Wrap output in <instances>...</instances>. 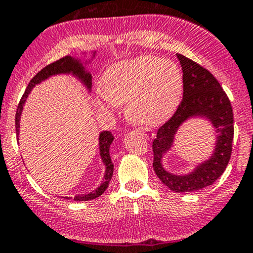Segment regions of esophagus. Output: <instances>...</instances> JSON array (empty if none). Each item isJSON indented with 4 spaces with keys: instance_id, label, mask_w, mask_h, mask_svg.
I'll list each match as a JSON object with an SVG mask.
<instances>
[{
    "instance_id": "esophagus-1",
    "label": "esophagus",
    "mask_w": 253,
    "mask_h": 253,
    "mask_svg": "<svg viewBox=\"0 0 253 253\" xmlns=\"http://www.w3.org/2000/svg\"><path fill=\"white\" fill-rule=\"evenodd\" d=\"M141 133L145 137V138H150V137H152V133H150L149 129H147V128L141 129Z\"/></svg>"
}]
</instances>
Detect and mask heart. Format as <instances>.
<instances>
[{
    "instance_id": "b5f03b06",
    "label": "heart",
    "mask_w": 253,
    "mask_h": 253,
    "mask_svg": "<svg viewBox=\"0 0 253 253\" xmlns=\"http://www.w3.org/2000/svg\"><path fill=\"white\" fill-rule=\"evenodd\" d=\"M182 88V75L176 63L155 56H139L114 63L104 72L95 103L103 111L126 103L129 119L157 126L177 109Z\"/></svg>"
}]
</instances>
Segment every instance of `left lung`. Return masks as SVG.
I'll list each match as a JSON object with an SVG mask.
<instances>
[{
	"mask_svg": "<svg viewBox=\"0 0 253 253\" xmlns=\"http://www.w3.org/2000/svg\"><path fill=\"white\" fill-rule=\"evenodd\" d=\"M177 58L183 72V98L171 119L158 129L153 141V168L160 181L171 191L193 192L208 187L225 171L233 150L234 114L228 95L208 70L180 53ZM192 117H205L211 121L218 133L216 148L212 157L192 173L174 175L164 169L161 159L172 146L180 125Z\"/></svg>",
	"mask_w": 253,
	"mask_h": 253,
	"instance_id": "1",
	"label": "left lung"
}]
</instances>
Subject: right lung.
<instances>
[{"mask_svg":"<svg viewBox=\"0 0 253 253\" xmlns=\"http://www.w3.org/2000/svg\"><path fill=\"white\" fill-rule=\"evenodd\" d=\"M95 55V52H94ZM56 75H72L75 77H77L82 83L85 85V88L90 91L91 89V75L85 70V67L83 66V63L81 62V60L78 58L72 57V56H65V57L60 58V60L55 61V62L50 63L46 67L42 68L40 72H38L37 75L33 77L32 81L28 84L27 89H25L24 94H23L22 99H20L19 104H18L17 112H16V131L17 134H19V120L20 115H22L23 105H24L25 100H27L28 94L32 91V89L34 88L37 84L42 83V81L47 79L51 76ZM112 141H114V136L111 134L110 131H104L101 132L100 136H99V149H100V158L103 160L104 165H105V175H104L103 182L101 185L96 188L95 191L89 193H83V195L76 196L73 200L75 201H90L94 198L99 197V196L103 195L105 192V190L108 188L109 182H110L112 177V172H114V164L111 162L110 158V145ZM68 198V197H65Z\"/></svg>","mask_w":253,"mask_h":253,"instance_id":"right-lung-1","label":"right lung"}]
</instances>
